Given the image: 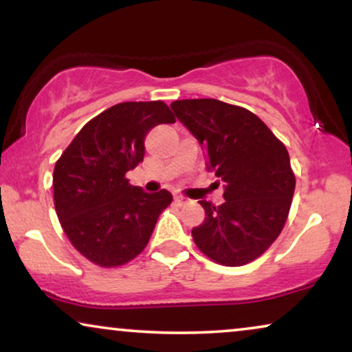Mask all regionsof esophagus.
<instances>
[{"instance_id":"1","label":"esophagus","mask_w":352,"mask_h":352,"mask_svg":"<svg viewBox=\"0 0 352 352\" xmlns=\"http://www.w3.org/2000/svg\"><path fill=\"white\" fill-rule=\"evenodd\" d=\"M173 201H175V203L179 204V206H185V204L190 203V199L185 198V196H182V195H175V196H173Z\"/></svg>"}]
</instances>
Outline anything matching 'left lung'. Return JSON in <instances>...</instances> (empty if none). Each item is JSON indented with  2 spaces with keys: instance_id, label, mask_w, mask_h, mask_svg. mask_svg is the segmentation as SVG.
<instances>
[{
  "instance_id": "1",
  "label": "left lung",
  "mask_w": 352,
  "mask_h": 352,
  "mask_svg": "<svg viewBox=\"0 0 352 352\" xmlns=\"http://www.w3.org/2000/svg\"><path fill=\"white\" fill-rule=\"evenodd\" d=\"M172 111L206 151V168L223 185V203L199 201L204 222L191 230L209 259L236 267L277 240L294 193L285 144L245 107L210 100L173 101Z\"/></svg>"
}]
</instances>
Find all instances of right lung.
<instances>
[{
	"label": "right lung",
	"mask_w": 352,
	"mask_h": 352,
	"mask_svg": "<svg viewBox=\"0 0 352 352\" xmlns=\"http://www.w3.org/2000/svg\"><path fill=\"white\" fill-rule=\"evenodd\" d=\"M173 122L162 101L119 102L88 122L56 162V214L88 261L117 267L146 248L172 195L146 193L130 185L125 173L143 162L149 130Z\"/></svg>",
	"instance_id": "1"
}]
</instances>
